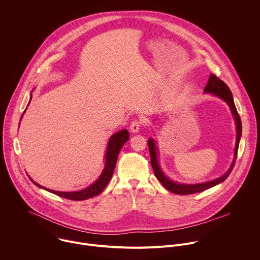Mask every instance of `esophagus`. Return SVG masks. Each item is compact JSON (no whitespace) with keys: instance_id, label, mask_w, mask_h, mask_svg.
I'll list each match as a JSON object with an SVG mask.
<instances>
[{"instance_id":"34e87169","label":"esophagus","mask_w":260,"mask_h":260,"mask_svg":"<svg viewBox=\"0 0 260 260\" xmlns=\"http://www.w3.org/2000/svg\"><path fill=\"white\" fill-rule=\"evenodd\" d=\"M142 125H143V121L140 120V119H136V120H134V121L131 123L129 129H131L132 133H138V132L141 129Z\"/></svg>"}]
</instances>
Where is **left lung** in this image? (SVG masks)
I'll use <instances>...</instances> for the list:
<instances>
[{
    "mask_svg": "<svg viewBox=\"0 0 260 260\" xmlns=\"http://www.w3.org/2000/svg\"><path fill=\"white\" fill-rule=\"evenodd\" d=\"M204 91L205 92H211V93L219 96L220 99H222L223 101H225L232 109V112L235 116L236 124H237V143H236V149H235V158H234L233 164H232L230 170L228 171V173H225L223 176L216 179V180L206 182V183H202V184H179V183L173 182L169 178H167L166 175L160 170V168L158 166V161H157V152H156V147H155L154 140L149 139V140H148V147H149L151 166H152L154 175L158 179V181L164 185V187L166 189H168L169 191H171L173 193H176V194L186 196V194L198 193V192H202L204 190H207V189L215 186V185H217L221 182H223L230 176V174L232 173V171L235 167V164H236L238 150H239V143H240V139H241V136H242V121H241L240 115L238 113L234 99H233V93H232L230 87L221 79H219L216 75H214V74H211V75H210L209 81H208Z\"/></svg>",
    "mask_w": 260,
    "mask_h": 260,
    "instance_id": "obj_1",
    "label": "left lung"
}]
</instances>
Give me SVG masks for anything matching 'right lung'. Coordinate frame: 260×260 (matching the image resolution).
I'll list each match as a JSON object with an SVG mask.
<instances>
[{"label": "right lung", "mask_w": 260, "mask_h": 260, "mask_svg": "<svg viewBox=\"0 0 260 260\" xmlns=\"http://www.w3.org/2000/svg\"><path fill=\"white\" fill-rule=\"evenodd\" d=\"M30 99H31V96H30ZM128 139H129V134H128L127 129H122L111 137L108 147H107V151H106V166H105V169H104L102 175L92 185H90V186H88L87 188H85L83 190L74 191V192H61V191L50 190V189H47V188L41 186V185H39L38 183H36L30 178L29 179L38 187L43 188V189H45L49 192H52V193H54L60 198H63V199H68V200H72V201H84V200L93 198V197L100 194L105 189L110 179L112 178L120 149L124 145V143L127 142Z\"/></svg>", "instance_id": "1"}]
</instances>
